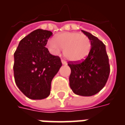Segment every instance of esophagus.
<instances>
[{"instance_id": "esophagus-1", "label": "esophagus", "mask_w": 125, "mask_h": 125, "mask_svg": "<svg viewBox=\"0 0 125 125\" xmlns=\"http://www.w3.org/2000/svg\"><path fill=\"white\" fill-rule=\"evenodd\" d=\"M62 64H63V65H65V64L67 63V62H65V60H62Z\"/></svg>"}]
</instances>
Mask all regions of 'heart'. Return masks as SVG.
I'll list each match as a JSON object with an SVG mask.
<instances>
[{"mask_svg": "<svg viewBox=\"0 0 125 125\" xmlns=\"http://www.w3.org/2000/svg\"><path fill=\"white\" fill-rule=\"evenodd\" d=\"M48 49L53 54H58L63 48V55L71 62H81L89 54L91 41L84 34L65 32L58 34L48 42Z\"/></svg>", "mask_w": 125, "mask_h": 125, "instance_id": "heart-1", "label": "heart"}]
</instances>
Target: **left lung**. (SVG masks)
Listing matches in <instances>:
<instances>
[{
    "mask_svg": "<svg viewBox=\"0 0 125 125\" xmlns=\"http://www.w3.org/2000/svg\"><path fill=\"white\" fill-rule=\"evenodd\" d=\"M82 31L91 41V49L82 62H70V86L74 94L91 96L104 88L109 76L110 65L106 46L91 33Z\"/></svg>",
    "mask_w": 125,
    "mask_h": 125,
    "instance_id": "left-lung-1",
    "label": "left lung"
}]
</instances>
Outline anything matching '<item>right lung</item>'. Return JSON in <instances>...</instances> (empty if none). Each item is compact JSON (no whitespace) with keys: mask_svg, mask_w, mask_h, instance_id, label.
<instances>
[{"mask_svg":"<svg viewBox=\"0 0 125 125\" xmlns=\"http://www.w3.org/2000/svg\"><path fill=\"white\" fill-rule=\"evenodd\" d=\"M52 34L36 29L21 40L14 53L15 83L30 99L49 96L52 80L62 65L60 57L51 54L45 47Z\"/></svg>","mask_w":125,"mask_h":125,"instance_id":"obj_1","label":"right lung"}]
</instances>
